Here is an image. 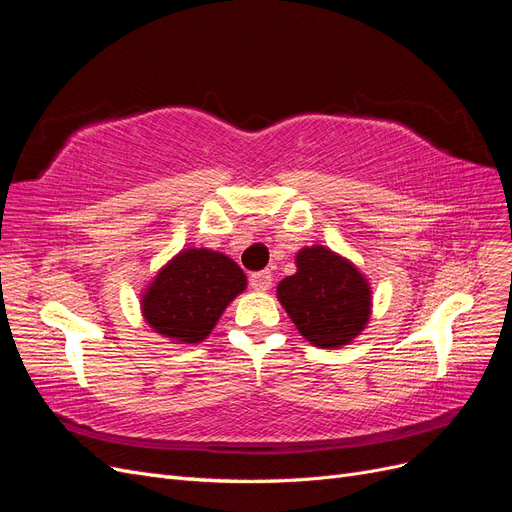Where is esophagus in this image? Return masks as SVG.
Listing matches in <instances>:
<instances>
[{"mask_svg": "<svg viewBox=\"0 0 512 512\" xmlns=\"http://www.w3.org/2000/svg\"><path fill=\"white\" fill-rule=\"evenodd\" d=\"M271 284H273V275H271V271H269V269H265V271H256V273H252V275H250V286H252L256 292H265V290H269V288H271Z\"/></svg>", "mask_w": 512, "mask_h": 512, "instance_id": "1", "label": "esophagus"}]
</instances>
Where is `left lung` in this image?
<instances>
[{
  "label": "left lung",
  "mask_w": 512,
  "mask_h": 512,
  "mask_svg": "<svg viewBox=\"0 0 512 512\" xmlns=\"http://www.w3.org/2000/svg\"><path fill=\"white\" fill-rule=\"evenodd\" d=\"M297 273L277 286L294 327L318 348H339L361 335L371 314V288L350 260L324 245L303 247Z\"/></svg>",
  "instance_id": "obj_1"
}]
</instances>
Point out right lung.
<instances>
[{"label": "right lung", "instance_id": "right-lung-1", "mask_svg": "<svg viewBox=\"0 0 512 512\" xmlns=\"http://www.w3.org/2000/svg\"><path fill=\"white\" fill-rule=\"evenodd\" d=\"M247 286L235 260L207 247H190L153 277L141 299L149 327L175 344H200L228 303Z\"/></svg>", "mask_w": 512, "mask_h": 512}]
</instances>
